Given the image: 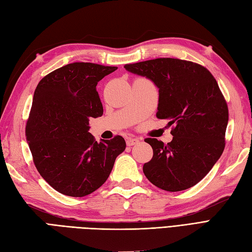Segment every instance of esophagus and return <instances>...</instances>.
Instances as JSON below:
<instances>
[{"label": "esophagus", "mask_w": 252, "mask_h": 252, "mask_svg": "<svg viewBox=\"0 0 252 252\" xmlns=\"http://www.w3.org/2000/svg\"><path fill=\"white\" fill-rule=\"evenodd\" d=\"M139 142H140L139 139L130 138V139H128V140L126 141V144H127V146H132V145H137Z\"/></svg>", "instance_id": "esophagus-1"}]
</instances>
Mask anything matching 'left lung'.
I'll return each instance as SVG.
<instances>
[{"label":"left lung","mask_w":252,"mask_h":252,"mask_svg":"<svg viewBox=\"0 0 252 252\" xmlns=\"http://www.w3.org/2000/svg\"><path fill=\"white\" fill-rule=\"evenodd\" d=\"M124 67L156 84V116L173 125V139L168 144L155 138L144 140L153 149V158L143 165L147 180L171 192L194 186L212 170L225 146L229 110L216 79L204 66L172 58Z\"/></svg>","instance_id":"8db88e82"}]
</instances>
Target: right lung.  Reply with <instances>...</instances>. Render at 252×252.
I'll return each instance as SVG.
<instances>
[{"instance_id":"right-lung-1","label":"right lung","mask_w":252,"mask_h":252,"mask_svg":"<svg viewBox=\"0 0 252 252\" xmlns=\"http://www.w3.org/2000/svg\"><path fill=\"white\" fill-rule=\"evenodd\" d=\"M116 69L76 62L48 73L36 87L26 137L42 179L65 195L94 192L125 151L123 137L97 142L89 132L90 118L103 113L96 85Z\"/></svg>"}]
</instances>
